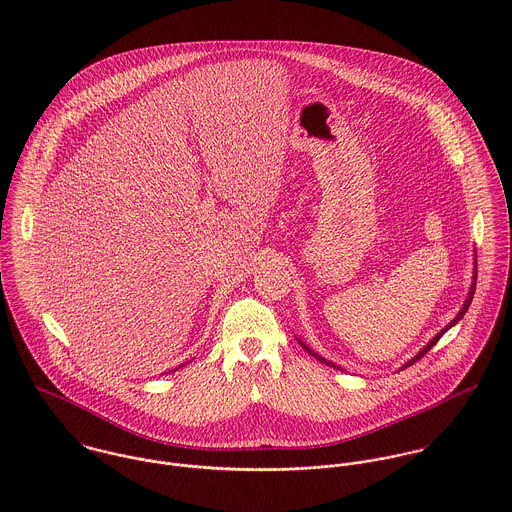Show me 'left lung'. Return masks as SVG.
<instances>
[{
    "mask_svg": "<svg viewBox=\"0 0 512 512\" xmlns=\"http://www.w3.org/2000/svg\"><path fill=\"white\" fill-rule=\"evenodd\" d=\"M475 282H477V272H475V274H473V284H471V292H469V297H467V299H465V303H463V307H461V311H459V315H457V317H455V319H453V321H451V323H449V325H447V327H445V329H441V333H438V335H436V337H434V339H432V341H430V343H428V345H426V347H424V349H422V351H420V353H418V355H416V357H414V359H412V361H410V363H408V365H406V366L414 365V363H416V361H420V359H422V357H424V355H426V353H428V351H430V349H432V347H434V345H436V343H438L439 339H441V335H443V333H445V331H447V329H449V327H453V325H455V323H457V321H459V319H461V317H463V315H465V311H467V309H469V305H471V299H473V293H475ZM301 347H303V349H305V351H307V353H311V355H313V357H315V359H317V361H321V363H325V365H331V363H329V361H325V359H323V357H319V355H317V353H315V351H311V349H307V347H305V345H303V343H301Z\"/></svg>",
    "mask_w": 512,
    "mask_h": 512,
    "instance_id": "1",
    "label": "left lung"
}]
</instances>
